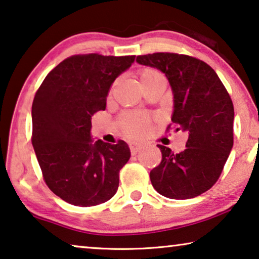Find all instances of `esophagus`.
Returning <instances> with one entry per match:
<instances>
[{"mask_svg": "<svg viewBox=\"0 0 259 259\" xmlns=\"http://www.w3.org/2000/svg\"><path fill=\"white\" fill-rule=\"evenodd\" d=\"M130 149H131V153H132V155H136L137 153L141 149V145L137 144V142H131Z\"/></svg>", "mask_w": 259, "mask_h": 259, "instance_id": "esophagus-1", "label": "esophagus"}]
</instances>
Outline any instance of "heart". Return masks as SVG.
Wrapping results in <instances>:
<instances>
[{
    "mask_svg": "<svg viewBox=\"0 0 259 259\" xmlns=\"http://www.w3.org/2000/svg\"><path fill=\"white\" fill-rule=\"evenodd\" d=\"M140 83L144 86L152 81L161 79L162 76L154 69H142L139 72ZM151 118L142 112H123L119 117V125L125 136L130 138H140L148 131Z\"/></svg>",
    "mask_w": 259,
    "mask_h": 259,
    "instance_id": "1",
    "label": "heart"
}]
</instances>
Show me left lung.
<instances>
[{
  "label": "left lung",
  "instance_id": "left-lung-1",
  "mask_svg": "<svg viewBox=\"0 0 259 259\" xmlns=\"http://www.w3.org/2000/svg\"><path fill=\"white\" fill-rule=\"evenodd\" d=\"M137 62L166 74L174 95L171 121L176 131L189 134L186 149L178 154L157 145L162 160L149 173L152 185L168 198L196 197L217 182L234 145L229 93L212 67L192 56L155 52L138 56Z\"/></svg>",
  "mask_w": 259,
  "mask_h": 259
}]
</instances>
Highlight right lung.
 Listing matches in <instances>:
<instances>
[{
    "instance_id": "obj_1",
    "label": "right lung",
    "mask_w": 259,
    "mask_h": 259,
    "mask_svg": "<svg viewBox=\"0 0 259 259\" xmlns=\"http://www.w3.org/2000/svg\"><path fill=\"white\" fill-rule=\"evenodd\" d=\"M136 56L74 55L52 69L32 102L31 142L43 179L54 194L78 207L114 196L128 145L91 140V119L105 110L110 88Z\"/></svg>"
}]
</instances>
